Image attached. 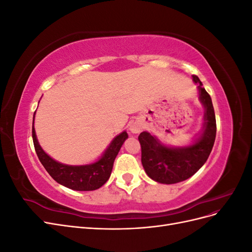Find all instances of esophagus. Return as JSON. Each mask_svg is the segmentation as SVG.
Returning <instances> with one entry per match:
<instances>
[{
	"label": "esophagus",
	"mask_w": 252,
	"mask_h": 252,
	"mask_svg": "<svg viewBox=\"0 0 252 252\" xmlns=\"http://www.w3.org/2000/svg\"><path fill=\"white\" fill-rule=\"evenodd\" d=\"M141 130H142V126L139 123H133L130 126V131L132 133H139V132H141Z\"/></svg>",
	"instance_id": "obj_1"
}]
</instances>
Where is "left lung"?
Here are the masks:
<instances>
[{
	"label": "left lung",
	"instance_id": "left-lung-1",
	"mask_svg": "<svg viewBox=\"0 0 252 252\" xmlns=\"http://www.w3.org/2000/svg\"><path fill=\"white\" fill-rule=\"evenodd\" d=\"M204 105V125L201 135L192 145L168 147L147 131L139 135L142 149V165L148 177L162 184L183 182L199 170L206 163L215 144L217 134L216 114L211 97L196 75H192Z\"/></svg>",
	"mask_w": 252,
	"mask_h": 252
}]
</instances>
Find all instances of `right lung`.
<instances>
[{
  "instance_id": "obj_1",
  "label": "right lung",
  "mask_w": 252,
  "mask_h": 252,
  "mask_svg": "<svg viewBox=\"0 0 252 252\" xmlns=\"http://www.w3.org/2000/svg\"><path fill=\"white\" fill-rule=\"evenodd\" d=\"M127 138L128 134L126 131L117 135L110 143L108 148L106 149L102 158H98L96 162L88 165L72 166L59 163L50 158L41 148L36 139L34 127L32 126L34 149L44 168L59 184L72 190H78V191H91V190L98 189L108 181L112 171L114 159H116L122 145Z\"/></svg>"
}]
</instances>
